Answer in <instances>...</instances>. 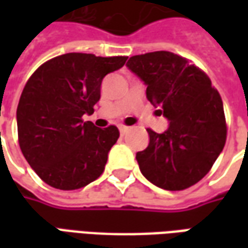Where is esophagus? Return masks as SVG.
Returning a JSON list of instances; mask_svg holds the SVG:
<instances>
[{"label": "esophagus", "instance_id": "34e87169", "mask_svg": "<svg viewBox=\"0 0 248 248\" xmlns=\"http://www.w3.org/2000/svg\"><path fill=\"white\" fill-rule=\"evenodd\" d=\"M127 131H129V127H127V126H124V124L119 126V133H121V135H124Z\"/></svg>", "mask_w": 248, "mask_h": 248}]
</instances>
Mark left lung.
I'll return each instance as SVG.
<instances>
[{"label":"left lung","instance_id":"8db88e82","mask_svg":"<svg viewBox=\"0 0 248 248\" xmlns=\"http://www.w3.org/2000/svg\"><path fill=\"white\" fill-rule=\"evenodd\" d=\"M126 66L143 81L146 97L170 122L137 153L140 172L153 185L178 191L199 182L226 143L223 102L210 78L171 51H153L130 58Z\"/></svg>","mask_w":248,"mask_h":248}]
</instances>
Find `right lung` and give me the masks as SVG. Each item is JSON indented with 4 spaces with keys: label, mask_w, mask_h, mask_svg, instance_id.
<instances>
[{
    "label": "right lung",
    "mask_w": 248,
    "mask_h": 248,
    "mask_svg": "<svg viewBox=\"0 0 248 248\" xmlns=\"http://www.w3.org/2000/svg\"><path fill=\"white\" fill-rule=\"evenodd\" d=\"M126 60L67 53L41 65L26 82L17 108L19 147L49 186L77 190L103 172L119 131L98 129L82 117L94 113L102 79Z\"/></svg>",
    "instance_id": "add662e5"
}]
</instances>
